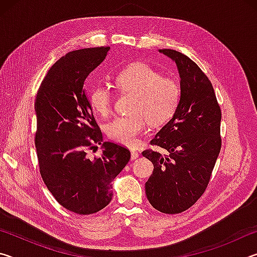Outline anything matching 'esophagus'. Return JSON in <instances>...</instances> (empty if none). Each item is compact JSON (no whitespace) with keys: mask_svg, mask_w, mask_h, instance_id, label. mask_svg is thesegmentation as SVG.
I'll use <instances>...</instances> for the list:
<instances>
[{"mask_svg":"<svg viewBox=\"0 0 257 257\" xmlns=\"http://www.w3.org/2000/svg\"><path fill=\"white\" fill-rule=\"evenodd\" d=\"M139 156V154H138V152H136V151H132V160L134 161V160H136L137 158Z\"/></svg>","mask_w":257,"mask_h":257,"instance_id":"obj_1","label":"esophagus"}]
</instances>
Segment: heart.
<instances>
[{
  "instance_id": "heart-1",
  "label": "heart",
  "mask_w": 257,
  "mask_h": 257,
  "mask_svg": "<svg viewBox=\"0 0 257 257\" xmlns=\"http://www.w3.org/2000/svg\"><path fill=\"white\" fill-rule=\"evenodd\" d=\"M114 80L121 93L135 95L130 107L133 114L118 116L105 127L108 138L119 144L135 146L147 121L152 125L163 124L172 118L179 105L181 92L178 82L161 77L159 71L145 63L125 67ZM89 103L95 112L106 116L111 112L113 94L106 86L97 85L90 90Z\"/></svg>"
}]
</instances>
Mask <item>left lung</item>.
<instances>
[{
    "label": "left lung",
    "instance_id": "8db88e82",
    "mask_svg": "<svg viewBox=\"0 0 257 257\" xmlns=\"http://www.w3.org/2000/svg\"><path fill=\"white\" fill-rule=\"evenodd\" d=\"M160 52L176 62L181 95L171 120L151 141L168 155L143 152L154 165L145 190L154 208L177 214L193 206L210 182L221 150V110L211 81L193 60L175 50Z\"/></svg>",
    "mask_w": 257,
    "mask_h": 257
}]
</instances>
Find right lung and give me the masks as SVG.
Returning a JSON list of instances; mask_svg holds the SVG:
<instances>
[{"label":"right lung","instance_id":"add662e5","mask_svg":"<svg viewBox=\"0 0 257 257\" xmlns=\"http://www.w3.org/2000/svg\"><path fill=\"white\" fill-rule=\"evenodd\" d=\"M110 47L72 51L47 72L38 89L35 146L40 171L52 195L77 214H93L111 202L112 181L130 160L123 146L103 142L84 89L85 79L103 62ZM102 145L98 158L87 149Z\"/></svg>","mask_w":257,"mask_h":257}]
</instances>
